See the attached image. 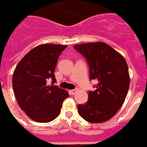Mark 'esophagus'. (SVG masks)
I'll return each instance as SVG.
<instances>
[{
  "mask_svg": "<svg viewBox=\"0 0 147 147\" xmlns=\"http://www.w3.org/2000/svg\"><path fill=\"white\" fill-rule=\"evenodd\" d=\"M76 91L77 89H74V90H71L70 91H69V93H70V94H71V95H74V94H76Z\"/></svg>",
  "mask_w": 147,
  "mask_h": 147,
  "instance_id": "esophagus-1",
  "label": "esophagus"
}]
</instances>
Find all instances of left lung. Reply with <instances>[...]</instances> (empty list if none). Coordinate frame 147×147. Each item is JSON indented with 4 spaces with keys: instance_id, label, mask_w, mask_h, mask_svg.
Returning a JSON list of instances; mask_svg holds the SVG:
<instances>
[{
    "instance_id": "8db88e82",
    "label": "left lung",
    "mask_w": 147,
    "mask_h": 147,
    "mask_svg": "<svg viewBox=\"0 0 147 147\" xmlns=\"http://www.w3.org/2000/svg\"><path fill=\"white\" fill-rule=\"evenodd\" d=\"M86 58L90 80L97 81L94 91H89L88 101L78 105V112L91 123L109 120L122 106L128 93L130 78L125 59L103 42L75 45Z\"/></svg>"
}]
</instances>
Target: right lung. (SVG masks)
<instances>
[{"label":"right lung","instance_id":"1","mask_svg":"<svg viewBox=\"0 0 147 147\" xmlns=\"http://www.w3.org/2000/svg\"><path fill=\"white\" fill-rule=\"evenodd\" d=\"M67 47L60 44H41L31 50L14 71L12 86L19 107L32 120L46 123L61 113L69 95L57 86H47L49 78L56 82L54 70L60 54Z\"/></svg>","mask_w":147,"mask_h":147}]
</instances>
